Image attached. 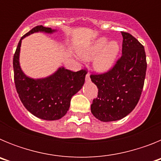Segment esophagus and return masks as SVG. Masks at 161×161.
<instances>
[{"label":"esophagus","mask_w":161,"mask_h":161,"mask_svg":"<svg viewBox=\"0 0 161 161\" xmlns=\"http://www.w3.org/2000/svg\"><path fill=\"white\" fill-rule=\"evenodd\" d=\"M85 80H86V81H89V80H90V76H89V72H88V73L86 74V76H85Z\"/></svg>","instance_id":"obj_1"}]
</instances>
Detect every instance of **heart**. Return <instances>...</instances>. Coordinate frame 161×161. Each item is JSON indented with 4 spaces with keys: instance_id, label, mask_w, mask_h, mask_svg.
I'll use <instances>...</instances> for the list:
<instances>
[{
    "instance_id": "b5f03b06",
    "label": "heart",
    "mask_w": 161,
    "mask_h": 161,
    "mask_svg": "<svg viewBox=\"0 0 161 161\" xmlns=\"http://www.w3.org/2000/svg\"><path fill=\"white\" fill-rule=\"evenodd\" d=\"M120 47L117 41L108 42L106 37L97 38L86 51L82 52L83 59L89 60L98 54L94 61V68L98 72H106L112 68L119 55Z\"/></svg>"
}]
</instances>
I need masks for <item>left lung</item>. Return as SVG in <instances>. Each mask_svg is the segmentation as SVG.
<instances>
[{"mask_svg":"<svg viewBox=\"0 0 161 161\" xmlns=\"http://www.w3.org/2000/svg\"><path fill=\"white\" fill-rule=\"evenodd\" d=\"M122 56L108 72L92 74L98 89L91 112L102 122L123 119L135 109L144 85L147 60L144 47L130 34L122 31Z\"/></svg>","mask_w":161,"mask_h":161,"instance_id":"8db88e82","label":"left lung"}]
</instances>
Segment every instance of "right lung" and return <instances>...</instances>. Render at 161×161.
<instances>
[{
    "label": "right lung",
    "mask_w": 161,
    "mask_h": 161,
    "mask_svg": "<svg viewBox=\"0 0 161 161\" xmlns=\"http://www.w3.org/2000/svg\"><path fill=\"white\" fill-rule=\"evenodd\" d=\"M52 28L37 25L21 38L14 55V83L23 106L33 115L44 120H57L64 117L70 107L72 97L85 83L86 70L78 72L59 68L54 74L42 79L25 76L19 64L20 47L25 37L35 32L51 34Z\"/></svg>",
    "instance_id": "1"
}]
</instances>
